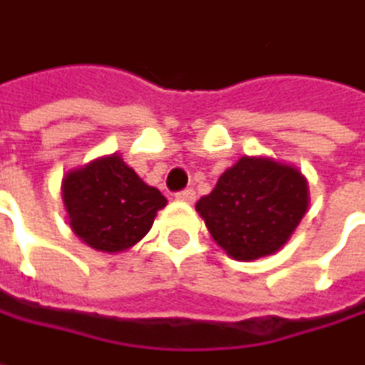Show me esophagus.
Returning <instances> with one entry per match:
<instances>
[{
  "instance_id": "34e87169",
  "label": "esophagus",
  "mask_w": 365,
  "mask_h": 365,
  "mask_svg": "<svg viewBox=\"0 0 365 365\" xmlns=\"http://www.w3.org/2000/svg\"><path fill=\"white\" fill-rule=\"evenodd\" d=\"M176 197H178L180 202H189V204H191V202H195V191H193V189H182V191L176 193Z\"/></svg>"
}]
</instances>
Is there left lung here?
Instances as JSON below:
<instances>
[{
    "instance_id": "left-lung-1",
    "label": "left lung",
    "mask_w": 365,
    "mask_h": 365,
    "mask_svg": "<svg viewBox=\"0 0 365 365\" xmlns=\"http://www.w3.org/2000/svg\"><path fill=\"white\" fill-rule=\"evenodd\" d=\"M307 205V180L298 170L242 158L195 207L214 242L229 256L256 260L290 240Z\"/></svg>"
}]
</instances>
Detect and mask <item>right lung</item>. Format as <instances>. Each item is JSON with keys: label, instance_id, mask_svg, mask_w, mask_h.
I'll use <instances>...</instances> for the list:
<instances>
[{"label": "right lung", "instance_id": "right-lung-1", "mask_svg": "<svg viewBox=\"0 0 365 365\" xmlns=\"http://www.w3.org/2000/svg\"><path fill=\"white\" fill-rule=\"evenodd\" d=\"M63 202L73 233L103 252H123L140 242L158 210L168 204L155 187L145 185L117 155L68 172L63 180Z\"/></svg>", "mask_w": 365, "mask_h": 365}]
</instances>
